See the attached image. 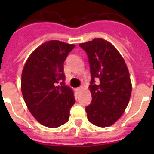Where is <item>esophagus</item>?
<instances>
[{"instance_id": "esophagus-1", "label": "esophagus", "mask_w": 154, "mask_h": 154, "mask_svg": "<svg viewBox=\"0 0 154 154\" xmlns=\"http://www.w3.org/2000/svg\"><path fill=\"white\" fill-rule=\"evenodd\" d=\"M82 89V87L80 86V87H79V88H77V89H76V90H77V91H81Z\"/></svg>"}]
</instances>
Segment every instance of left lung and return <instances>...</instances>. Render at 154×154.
Listing matches in <instances>:
<instances>
[{"mask_svg":"<svg viewBox=\"0 0 154 154\" xmlns=\"http://www.w3.org/2000/svg\"><path fill=\"white\" fill-rule=\"evenodd\" d=\"M79 46L86 52L90 67L92 99L85 107L87 118L99 127L109 126L123 115L130 101L129 70L119 51L104 39L95 38Z\"/></svg>","mask_w":154,"mask_h":154,"instance_id":"left-lung-1","label":"left lung"}]
</instances>
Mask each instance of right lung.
Masks as SVG:
<instances>
[{"label":"right lung","mask_w":154,"mask_h":154,"mask_svg":"<svg viewBox=\"0 0 154 154\" xmlns=\"http://www.w3.org/2000/svg\"><path fill=\"white\" fill-rule=\"evenodd\" d=\"M75 48L57 40L37 48L28 58L21 75L24 102L41 124L56 128L67 123L75 99L65 85L64 62Z\"/></svg>","instance_id":"add662e5"}]
</instances>
